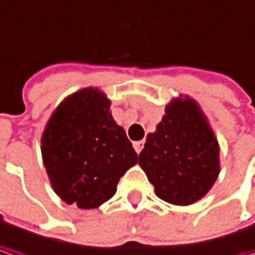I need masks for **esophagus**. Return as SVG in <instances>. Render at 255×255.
Returning <instances> with one entry per match:
<instances>
[{
  "label": "esophagus",
  "instance_id": "esophagus-1",
  "mask_svg": "<svg viewBox=\"0 0 255 255\" xmlns=\"http://www.w3.org/2000/svg\"><path fill=\"white\" fill-rule=\"evenodd\" d=\"M143 144H144L143 140H141V141H134V143H132V147H134V150L137 151V153H140L141 149H143Z\"/></svg>",
  "mask_w": 255,
  "mask_h": 255
}]
</instances>
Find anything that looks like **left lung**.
I'll use <instances>...</instances> for the list:
<instances>
[{
    "instance_id": "8db88e82",
    "label": "left lung",
    "mask_w": 255,
    "mask_h": 255,
    "mask_svg": "<svg viewBox=\"0 0 255 255\" xmlns=\"http://www.w3.org/2000/svg\"><path fill=\"white\" fill-rule=\"evenodd\" d=\"M138 165L156 196L171 204L188 206L209 193L220 171L219 144L196 101L176 98L166 106Z\"/></svg>"
}]
</instances>
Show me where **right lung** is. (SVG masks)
<instances>
[{"label":"right lung","instance_id":"obj_1","mask_svg":"<svg viewBox=\"0 0 255 255\" xmlns=\"http://www.w3.org/2000/svg\"><path fill=\"white\" fill-rule=\"evenodd\" d=\"M111 102L99 89L68 96L42 135V159L54 191L67 204L95 209L117 193V184L138 157Z\"/></svg>","mask_w":255,"mask_h":255}]
</instances>
